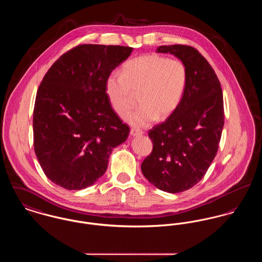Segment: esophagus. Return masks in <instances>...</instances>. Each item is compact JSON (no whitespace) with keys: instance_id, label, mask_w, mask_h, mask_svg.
Here are the masks:
<instances>
[{"instance_id":"1","label":"esophagus","mask_w":262,"mask_h":262,"mask_svg":"<svg viewBox=\"0 0 262 262\" xmlns=\"http://www.w3.org/2000/svg\"><path fill=\"white\" fill-rule=\"evenodd\" d=\"M130 134H131V136H140V135H142L143 131L139 129H136V128H132L130 130Z\"/></svg>"}]
</instances>
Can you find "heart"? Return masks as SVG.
<instances>
[{
    "label": "heart",
    "mask_w": 262,
    "mask_h": 262,
    "mask_svg": "<svg viewBox=\"0 0 262 262\" xmlns=\"http://www.w3.org/2000/svg\"><path fill=\"white\" fill-rule=\"evenodd\" d=\"M187 74L182 62L157 54H147L125 63L121 74L106 82L110 104L125 117L138 95L140 107L127 121L135 127H147L156 119H166L178 107L186 86Z\"/></svg>",
    "instance_id": "1"
}]
</instances>
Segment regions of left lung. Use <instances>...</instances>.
Returning <instances> with one entry per match:
<instances>
[{
    "mask_svg": "<svg viewBox=\"0 0 262 262\" xmlns=\"http://www.w3.org/2000/svg\"><path fill=\"white\" fill-rule=\"evenodd\" d=\"M157 53L180 59L187 79L176 110L149 130L153 149L141 170L158 189L178 193L196 185L217 154L224 125L223 95L214 70L195 48L160 46Z\"/></svg>",
    "mask_w": 262,
    "mask_h": 262,
    "instance_id": "8db88e82",
    "label": "left lung"
}]
</instances>
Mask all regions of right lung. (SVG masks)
I'll use <instances>...</instances> for the list:
<instances>
[{"mask_svg": "<svg viewBox=\"0 0 262 262\" xmlns=\"http://www.w3.org/2000/svg\"><path fill=\"white\" fill-rule=\"evenodd\" d=\"M132 51L78 45L44 76L33 114L34 150L56 185L68 190L93 185L106 172L113 148L126 141L130 128L114 112L106 82Z\"/></svg>", "mask_w": 262, "mask_h": 262, "instance_id": "right-lung-1", "label": "right lung"}]
</instances>
